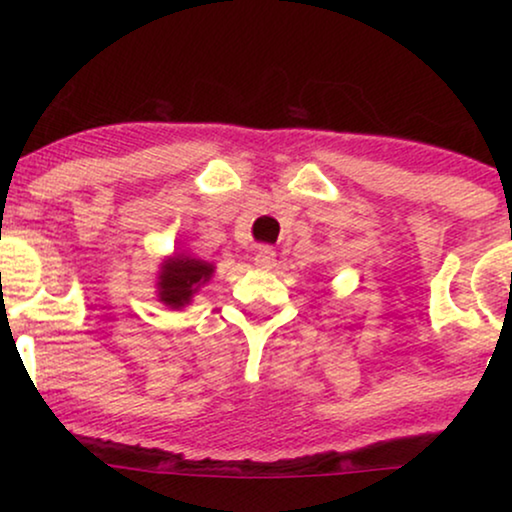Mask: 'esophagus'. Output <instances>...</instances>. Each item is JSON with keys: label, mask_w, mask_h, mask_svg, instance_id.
<instances>
[{"label": "esophagus", "mask_w": 512, "mask_h": 512, "mask_svg": "<svg viewBox=\"0 0 512 512\" xmlns=\"http://www.w3.org/2000/svg\"><path fill=\"white\" fill-rule=\"evenodd\" d=\"M254 265L258 270H270L275 265V251L270 247H261L254 254Z\"/></svg>", "instance_id": "obj_1"}]
</instances>
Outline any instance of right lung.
<instances>
[{
    "label": "right lung",
    "instance_id": "1",
    "mask_svg": "<svg viewBox=\"0 0 512 512\" xmlns=\"http://www.w3.org/2000/svg\"><path fill=\"white\" fill-rule=\"evenodd\" d=\"M214 275V265L200 258L174 254L165 258L158 272V300L172 310H181L193 300L202 284Z\"/></svg>",
    "mask_w": 512,
    "mask_h": 512
}]
</instances>
